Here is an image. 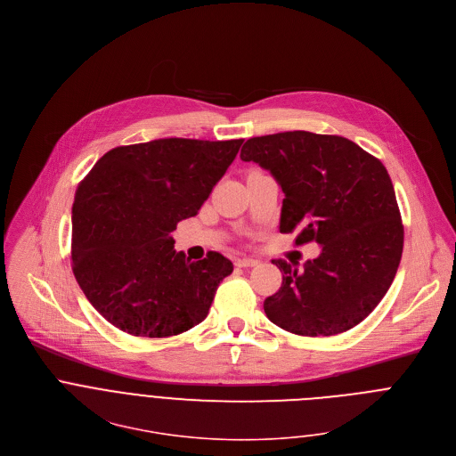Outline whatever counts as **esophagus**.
<instances>
[{"label":"esophagus","instance_id":"1","mask_svg":"<svg viewBox=\"0 0 456 456\" xmlns=\"http://www.w3.org/2000/svg\"><path fill=\"white\" fill-rule=\"evenodd\" d=\"M234 265L240 266V268H250V266H256V265H257V259H252V257H236V259H234Z\"/></svg>","mask_w":456,"mask_h":456}]
</instances>
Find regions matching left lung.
I'll return each instance as SVG.
<instances>
[{
	"mask_svg": "<svg viewBox=\"0 0 456 456\" xmlns=\"http://www.w3.org/2000/svg\"><path fill=\"white\" fill-rule=\"evenodd\" d=\"M241 161L279 183L281 232L322 252L305 270L275 259L277 293L265 298L275 326L302 337H333L360 324L388 291L403 254V224L387 168L351 139L306 130L250 137Z\"/></svg>",
	"mask_w": 456,
	"mask_h": 456,
	"instance_id": "left-lung-1",
	"label": "left lung"
}]
</instances>
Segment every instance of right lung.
<instances>
[{
	"instance_id": "right-lung-1",
	"label": "right lung",
	"mask_w": 456,
	"mask_h": 456,
	"mask_svg": "<svg viewBox=\"0 0 456 456\" xmlns=\"http://www.w3.org/2000/svg\"><path fill=\"white\" fill-rule=\"evenodd\" d=\"M241 142L168 137L116 146L78 184L73 273L114 328L165 338L208 317L232 263L218 252L191 261L174 248L172 232L199 213Z\"/></svg>"
}]
</instances>
